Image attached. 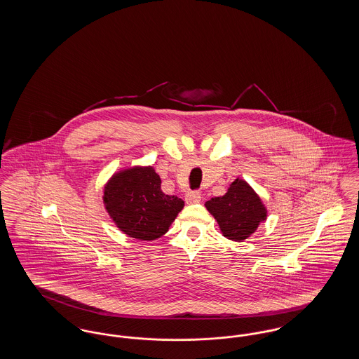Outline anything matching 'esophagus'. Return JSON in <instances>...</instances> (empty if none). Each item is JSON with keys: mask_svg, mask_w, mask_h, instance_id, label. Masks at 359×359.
I'll return each mask as SVG.
<instances>
[{"mask_svg": "<svg viewBox=\"0 0 359 359\" xmlns=\"http://www.w3.org/2000/svg\"><path fill=\"white\" fill-rule=\"evenodd\" d=\"M202 198V194L199 191H189L186 194V202L188 205H194V203H199Z\"/></svg>", "mask_w": 359, "mask_h": 359, "instance_id": "esophagus-1", "label": "esophagus"}]
</instances>
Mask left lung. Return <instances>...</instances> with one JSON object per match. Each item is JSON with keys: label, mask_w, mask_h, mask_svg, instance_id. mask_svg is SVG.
<instances>
[{"label": "left lung", "mask_w": 359, "mask_h": 359, "mask_svg": "<svg viewBox=\"0 0 359 359\" xmlns=\"http://www.w3.org/2000/svg\"><path fill=\"white\" fill-rule=\"evenodd\" d=\"M205 208L217 219L223 236L237 242L250 237L259 222L266 219V208L261 199L241 179H236L223 196L205 202Z\"/></svg>", "instance_id": "1"}]
</instances>
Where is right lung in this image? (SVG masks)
Segmentation results:
<instances>
[{"label": "right lung", "mask_w": 359, "mask_h": 359, "mask_svg": "<svg viewBox=\"0 0 359 359\" xmlns=\"http://www.w3.org/2000/svg\"><path fill=\"white\" fill-rule=\"evenodd\" d=\"M103 203L116 224L132 238L154 241L164 236L184 202L161 191L152 167L116 173L103 191Z\"/></svg>", "instance_id": "right-lung-1"}]
</instances>
